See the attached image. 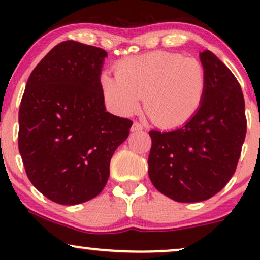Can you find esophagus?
<instances>
[{
    "mask_svg": "<svg viewBox=\"0 0 260 260\" xmlns=\"http://www.w3.org/2000/svg\"><path fill=\"white\" fill-rule=\"evenodd\" d=\"M143 131V126L139 123V122H134L132 126V132H140Z\"/></svg>",
    "mask_w": 260,
    "mask_h": 260,
    "instance_id": "34e87169",
    "label": "esophagus"
}]
</instances>
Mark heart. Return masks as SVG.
Wrapping results in <instances>:
<instances>
[{"instance_id":"heart-1","label":"heart","mask_w":260,"mask_h":260,"mask_svg":"<svg viewBox=\"0 0 260 260\" xmlns=\"http://www.w3.org/2000/svg\"><path fill=\"white\" fill-rule=\"evenodd\" d=\"M205 84L199 59L162 51L122 59L115 76L101 77L104 95L116 111L133 115L144 96L145 111L164 128L183 126L198 112Z\"/></svg>"}]
</instances>
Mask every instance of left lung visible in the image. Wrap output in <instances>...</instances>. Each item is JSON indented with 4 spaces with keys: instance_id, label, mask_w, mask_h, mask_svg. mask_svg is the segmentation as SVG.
Listing matches in <instances>:
<instances>
[{
    "instance_id": "1",
    "label": "left lung",
    "mask_w": 260,
    "mask_h": 260,
    "mask_svg": "<svg viewBox=\"0 0 260 260\" xmlns=\"http://www.w3.org/2000/svg\"><path fill=\"white\" fill-rule=\"evenodd\" d=\"M199 57L207 84L198 112L177 129L149 132L151 183L180 203L207 201L228 184L247 132L240 83L211 51L205 50Z\"/></svg>"
}]
</instances>
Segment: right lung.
Instances as JSON below:
<instances>
[{
	"label": "right lung",
	"instance_id": "obj_1",
	"mask_svg": "<svg viewBox=\"0 0 260 260\" xmlns=\"http://www.w3.org/2000/svg\"><path fill=\"white\" fill-rule=\"evenodd\" d=\"M106 56L100 47L63 41L26 82L18 148L32 186L58 204L100 194L110 160L133 124L105 109L100 74Z\"/></svg>",
	"mask_w": 260,
	"mask_h": 260
}]
</instances>
